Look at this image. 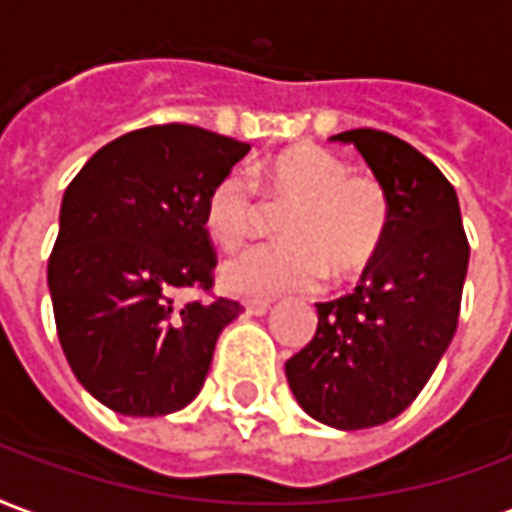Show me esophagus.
<instances>
[{
    "label": "esophagus",
    "mask_w": 512,
    "mask_h": 512,
    "mask_svg": "<svg viewBox=\"0 0 512 512\" xmlns=\"http://www.w3.org/2000/svg\"><path fill=\"white\" fill-rule=\"evenodd\" d=\"M245 311L251 313V316H264V313L270 311V300H248L245 302Z\"/></svg>",
    "instance_id": "34e87169"
}]
</instances>
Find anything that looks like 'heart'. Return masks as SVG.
<instances>
[{
	"mask_svg": "<svg viewBox=\"0 0 512 512\" xmlns=\"http://www.w3.org/2000/svg\"><path fill=\"white\" fill-rule=\"evenodd\" d=\"M253 182L275 204L289 207L278 220L283 242L259 245L220 267L223 289L240 297L341 283L374 264L390 229V196L374 174H352L349 163L322 147H294L253 169ZM251 179L229 171L212 185L204 226L223 248H240L259 226Z\"/></svg>",
	"mask_w": 512,
	"mask_h": 512,
	"instance_id": "b5f03b06",
	"label": "heart"
}]
</instances>
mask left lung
I'll return each instance as SVG.
<instances>
[{
    "label": "left lung",
    "instance_id": "1",
    "mask_svg": "<svg viewBox=\"0 0 512 512\" xmlns=\"http://www.w3.org/2000/svg\"><path fill=\"white\" fill-rule=\"evenodd\" d=\"M333 141L354 144L382 179L390 229L352 294L316 302V333L286 363V379L313 420L360 431L404 412L447 352L469 242L455 188L412 144L374 128Z\"/></svg>",
    "mask_w": 512,
    "mask_h": 512
}]
</instances>
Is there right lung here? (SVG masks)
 I'll return each instance as SVG.
<instances>
[{"instance_id": "right-lung-1", "label": "right lung", "mask_w": 512, "mask_h": 512, "mask_svg": "<svg viewBox=\"0 0 512 512\" xmlns=\"http://www.w3.org/2000/svg\"><path fill=\"white\" fill-rule=\"evenodd\" d=\"M248 149L193 125H152L98 149L67 185L48 289L67 363L108 409L160 417L204 387L218 335L242 305L218 297L179 308L174 294L212 289L204 204Z\"/></svg>"}]
</instances>
